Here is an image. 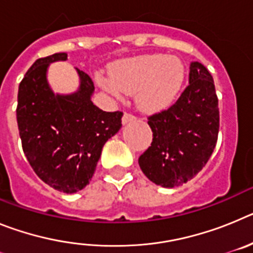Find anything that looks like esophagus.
<instances>
[{"label":"esophagus","instance_id":"1","mask_svg":"<svg viewBox=\"0 0 253 253\" xmlns=\"http://www.w3.org/2000/svg\"><path fill=\"white\" fill-rule=\"evenodd\" d=\"M135 119H137V116L135 115H133V114H130V113H125L124 115H123L122 122H123V124H128V123L133 122V120H135Z\"/></svg>","mask_w":253,"mask_h":253}]
</instances>
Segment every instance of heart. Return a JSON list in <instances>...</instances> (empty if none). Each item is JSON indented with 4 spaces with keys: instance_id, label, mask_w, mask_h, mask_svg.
<instances>
[{
    "instance_id": "1",
    "label": "heart",
    "mask_w": 253,
    "mask_h": 253,
    "mask_svg": "<svg viewBox=\"0 0 253 253\" xmlns=\"http://www.w3.org/2000/svg\"><path fill=\"white\" fill-rule=\"evenodd\" d=\"M185 67L178 58L144 54L120 60L110 76H97V82L116 97L137 93L143 110L156 111L169 106L180 92Z\"/></svg>"
}]
</instances>
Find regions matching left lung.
<instances>
[{"label": "left lung", "mask_w": 253, "mask_h": 253, "mask_svg": "<svg viewBox=\"0 0 253 253\" xmlns=\"http://www.w3.org/2000/svg\"><path fill=\"white\" fill-rule=\"evenodd\" d=\"M148 124L153 139L138 160L143 173L162 187L195 177L218 139V97L209 71L199 62L190 64L189 86L167 110L148 116Z\"/></svg>", "instance_id": "obj_1"}]
</instances>
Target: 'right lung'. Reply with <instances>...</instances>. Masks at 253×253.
<instances>
[{"label": "right lung", "mask_w": 253, "mask_h": 253, "mask_svg": "<svg viewBox=\"0 0 253 253\" xmlns=\"http://www.w3.org/2000/svg\"><path fill=\"white\" fill-rule=\"evenodd\" d=\"M57 60H67V53L37 59L20 82L17 126L22 151L40 180L60 193L73 194L90 184L102 147L122 128L123 113L93 105V82L80 69L75 93L53 92L46 71Z\"/></svg>", "instance_id": "add662e5"}]
</instances>
